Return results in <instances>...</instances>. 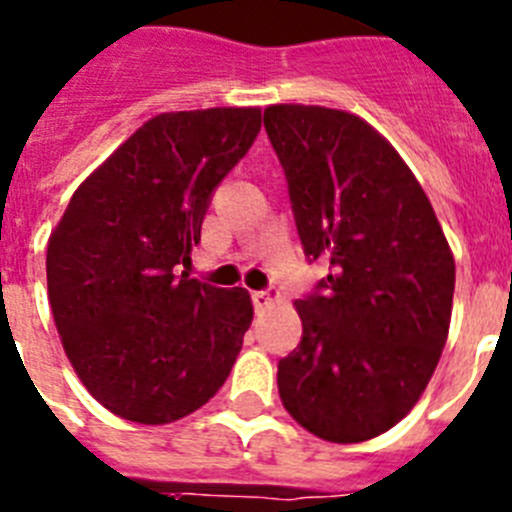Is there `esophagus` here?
<instances>
[{"instance_id":"34e87169","label":"esophagus","mask_w":512,"mask_h":512,"mask_svg":"<svg viewBox=\"0 0 512 512\" xmlns=\"http://www.w3.org/2000/svg\"><path fill=\"white\" fill-rule=\"evenodd\" d=\"M274 297L277 295H271V292H266V289H256V292H251V300L256 310H266V307L274 302Z\"/></svg>"}]
</instances>
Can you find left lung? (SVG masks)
<instances>
[{
	"label": "left lung",
	"mask_w": 512,
	"mask_h": 512,
	"mask_svg": "<svg viewBox=\"0 0 512 512\" xmlns=\"http://www.w3.org/2000/svg\"><path fill=\"white\" fill-rule=\"evenodd\" d=\"M264 128L297 233L330 274L297 300L302 341L279 361L284 408L333 443L390 431L446 346L456 266L423 187L361 117L271 104Z\"/></svg>",
	"instance_id": "obj_1"
}]
</instances>
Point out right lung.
Listing matches in <instances>:
<instances>
[{
    "label": "right lung",
    "instance_id": "1",
    "mask_svg": "<svg viewBox=\"0 0 512 512\" xmlns=\"http://www.w3.org/2000/svg\"><path fill=\"white\" fill-rule=\"evenodd\" d=\"M259 107L164 112L81 184L48 241V300L74 372L110 413L164 425L228 379L253 320L243 287L176 277Z\"/></svg>",
    "mask_w": 512,
    "mask_h": 512
}]
</instances>
